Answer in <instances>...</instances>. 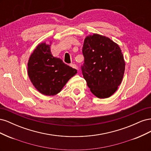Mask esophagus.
Masks as SVG:
<instances>
[{
	"mask_svg": "<svg viewBox=\"0 0 151 151\" xmlns=\"http://www.w3.org/2000/svg\"><path fill=\"white\" fill-rule=\"evenodd\" d=\"M70 65L74 68H76V69H77V65L76 64H74V63H71V64H70Z\"/></svg>",
	"mask_w": 151,
	"mask_h": 151,
	"instance_id": "34e87169",
	"label": "esophagus"
}]
</instances>
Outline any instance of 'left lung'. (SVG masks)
I'll return each mask as SVG.
<instances>
[{
	"label": "left lung",
	"mask_w": 151,
	"mask_h": 151,
	"mask_svg": "<svg viewBox=\"0 0 151 151\" xmlns=\"http://www.w3.org/2000/svg\"><path fill=\"white\" fill-rule=\"evenodd\" d=\"M81 70L91 92L99 98H108L121 84L125 63L119 46L98 34L85 38Z\"/></svg>",
	"instance_id": "1"
}]
</instances>
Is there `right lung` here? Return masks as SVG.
<instances>
[{
    "label": "right lung",
    "mask_w": 151,
    "mask_h": 151,
    "mask_svg": "<svg viewBox=\"0 0 151 151\" xmlns=\"http://www.w3.org/2000/svg\"><path fill=\"white\" fill-rule=\"evenodd\" d=\"M28 74L34 86L40 93L53 96L60 93L63 87L77 70L54 57L50 46L45 43L36 48L29 59Z\"/></svg>",
    "instance_id": "obj_1"
}]
</instances>
